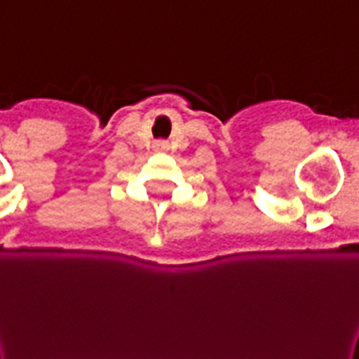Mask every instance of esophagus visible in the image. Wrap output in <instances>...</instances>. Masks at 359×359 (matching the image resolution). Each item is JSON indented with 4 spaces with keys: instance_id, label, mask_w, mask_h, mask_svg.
Listing matches in <instances>:
<instances>
[{
    "instance_id": "obj_1",
    "label": "esophagus",
    "mask_w": 359,
    "mask_h": 359,
    "mask_svg": "<svg viewBox=\"0 0 359 359\" xmlns=\"http://www.w3.org/2000/svg\"><path fill=\"white\" fill-rule=\"evenodd\" d=\"M154 147H156L158 151H163V149H167V144H165V142H158V144L154 145Z\"/></svg>"
}]
</instances>
